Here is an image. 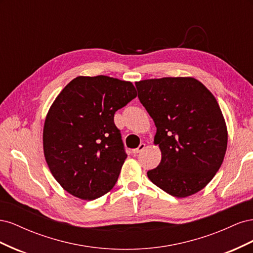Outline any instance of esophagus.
<instances>
[{"instance_id":"obj_1","label":"esophagus","mask_w":253,"mask_h":253,"mask_svg":"<svg viewBox=\"0 0 253 253\" xmlns=\"http://www.w3.org/2000/svg\"><path fill=\"white\" fill-rule=\"evenodd\" d=\"M144 148H145V144H144V143H140L138 148H136V149H133V150H132L133 154H138V153H140L141 151L144 150Z\"/></svg>"}]
</instances>
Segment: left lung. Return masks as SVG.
<instances>
[{
  "label": "left lung",
  "mask_w": 253,
  "mask_h": 253,
  "mask_svg": "<svg viewBox=\"0 0 253 253\" xmlns=\"http://www.w3.org/2000/svg\"><path fill=\"white\" fill-rule=\"evenodd\" d=\"M135 85L162 152L149 179L175 197L197 193L219 170L227 151V126L215 97L193 77L147 79Z\"/></svg>",
  "instance_id": "left-lung-1"
}]
</instances>
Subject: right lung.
Returning a JSON list of instances; mask_svg holds the SVG:
<instances>
[{
  "instance_id": "1",
  "label": "right lung",
  "mask_w": 253,
  "mask_h": 253,
  "mask_svg": "<svg viewBox=\"0 0 253 253\" xmlns=\"http://www.w3.org/2000/svg\"><path fill=\"white\" fill-rule=\"evenodd\" d=\"M137 96L132 82L79 76L52 102L43 127L45 160L66 192L93 201L116 183L126 158L114 114Z\"/></svg>"
}]
</instances>
